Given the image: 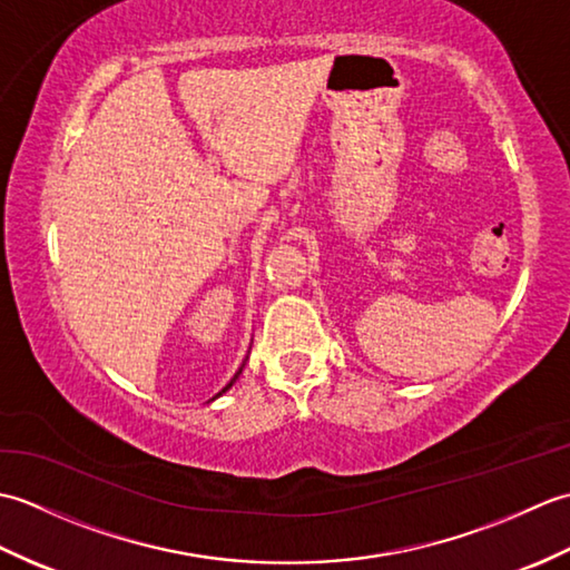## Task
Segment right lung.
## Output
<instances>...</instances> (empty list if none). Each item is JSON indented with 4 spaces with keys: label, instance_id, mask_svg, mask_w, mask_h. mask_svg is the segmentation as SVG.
<instances>
[{
    "label": "right lung",
    "instance_id": "right-lung-1",
    "mask_svg": "<svg viewBox=\"0 0 570 570\" xmlns=\"http://www.w3.org/2000/svg\"><path fill=\"white\" fill-rule=\"evenodd\" d=\"M242 367H245V362H242ZM242 367H239V370L235 372V377H233V380H229V384H225V386H223V392H217V394H215L213 399H217V396H223V394H225V392L229 390V386H233V384L237 382V377H239V374H242Z\"/></svg>",
    "mask_w": 570,
    "mask_h": 570
}]
</instances>
